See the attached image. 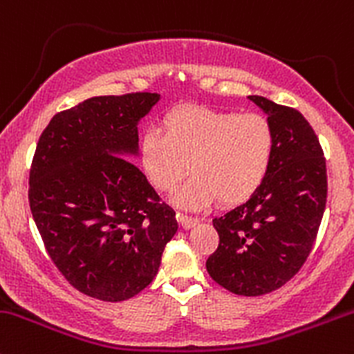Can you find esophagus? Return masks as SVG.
<instances>
[{
  "label": "esophagus",
  "instance_id": "34e87169",
  "mask_svg": "<svg viewBox=\"0 0 354 354\" xmlns=\"http://www.w3.org/2000/svg\"><path fill=\"white\" fill-rule=\"evenodd\" d=\"M177 220L180 221V225L184 228H191V227H194V225L199 223V218L189 216V214H185V213H177Z\"/></svg>",
  "mask_w": 354,
  "mask_h": 354
}]
</instances>
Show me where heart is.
<instances>
[{
    "label": "heart",
    "mask_w": 354,
    "mask_h": 354,
    "mask_svg": "<svg viewBox=\"0 0 354 354\" xmlns=\"http://www.w3.org/2000/svg\"><path fill=\"white\" fill-rule=\"evenodd\" d=\"M162 124L163 134L150 129L141 136L140 162L163 192L174 191L191 167L194 177L177 192L178 204L242 203L268 176L276 138L264 115L187 105L170 111Z\"/></svg>",
    "instance_id": "1"
}]
</instances>
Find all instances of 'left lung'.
Instances as JSON below:
<instances>
[{"label":"left lung","instance_id":"1","mask_svg":"<svg viewBox=\"0 0 354 354\" xmlns=\"http://www.w3.org/2000/svg\"><path fill=\"white\" fill-rule=\"evenodd\" d=\"M249 98L274 129V156L257 191L213 220L220 243L206 269L232 293L259 297L281 288L307 261L326 209L327 174L319 138L297 109Z\"/></svg>","mask_w":354,"mask_h":354}]
</instances>
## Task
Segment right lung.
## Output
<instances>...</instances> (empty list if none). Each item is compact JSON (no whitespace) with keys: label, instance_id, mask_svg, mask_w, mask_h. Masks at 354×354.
Returning a JSON list of instances; mask_svg holds the SVG:
<instances>
[{"label":"right lung","instance_id":"1","mask_svg":"<svg viewBox=\"0 0 354 354\" xmlns=\"http://www.w3.org/2000/svg\"><path fill=\"white\" fill-rule=\"evenodd\" d=\"M158 100L104 95L57 112L32 160L28 203L47 254L69 285L102 301L150 285L178 228L176 211L127 160L138 155V122Z\"/></svg>","mask_w":354,"mask_h":354}]
</instances>
